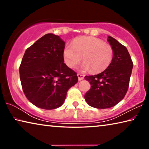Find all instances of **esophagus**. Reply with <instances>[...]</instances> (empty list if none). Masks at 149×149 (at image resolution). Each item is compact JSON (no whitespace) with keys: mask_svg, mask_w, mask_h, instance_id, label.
<instances>
[{"mask_svg":"<svg viewBox=\"0 0 149 149\" xmlns=\"http://www.w3.org/2000/svg\"><path fill=\"white\" fill-rule=\"evenodd\" d=\"M77 77H78V79H79V81H81V80H83V79H84L85 75H82V74H77Z\"/></svg>","mask_w":149,"mask_h":149,"instance_id":"obj_1","label":"esophagus"}]
</instances>
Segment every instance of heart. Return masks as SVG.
<instances>
[{
  "label": "heart",
  "mask_w": 149,
  "mask_h": 149,
  "mask_svg": "<svg viewBox=\"0 0 149 149\" xmlns=\"http://www.w3.org/2000/svg\"><path fill=\"white\" fill-rule=\"evenodd\" d=\"M63 56L68 66L74 68L82 60L83 69L93 73L102 72L109 66L114 58V49L110 45L95 37H77L66 45Z\"/></svg>",
  "instance_id": "heart-1"
}]
</instances>
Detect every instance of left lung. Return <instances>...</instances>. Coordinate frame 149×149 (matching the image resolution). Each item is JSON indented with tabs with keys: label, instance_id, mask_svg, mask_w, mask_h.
<instances>
[{
	"label": "left lung",
	"instance_id": "1",
	"mask_svg": "<svg viewBox=\"0 0 149 149\" xmlns=\"http://www.w3.org/2000/svg\"><path fill=\"white\" fill-rule=\"evenodd\" d=\"M108 41L114 49L112 63L99 74L85 76L91 84L85 99L91 107L99 109L114 107L124 98L133 65L125 46L110 36Z\"/></svg>",
	"mask_w": 149,
	"mask_h": 149
}]
</instances>
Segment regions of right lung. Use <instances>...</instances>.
<instances>
[{
	"mask_svg": "<svg viewBox=\"0 0 149 149\" xmlns=\"http://www.w3.org/2000/svg\"><path fill=\"white\" fill-rule=\"evenodd\" d=\"M65 42L48 33L25 52L19 66L22 89L27 99L45 110L63 104L67 92L78 81L76 72L64 64Z\"/></svg>",
	"mask_w": 149,
	"mask_h": 149,
	"instance_id": "1",
	"label": "right lung"
}]
</instances>
